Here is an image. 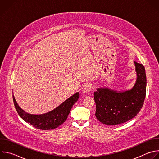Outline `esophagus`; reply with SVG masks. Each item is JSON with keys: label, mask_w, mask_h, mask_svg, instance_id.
Segmentation results:
<instances>
[{"label": "esophagus", "mask_w": 159, "mask_h": 159, "mask_svg": "<svg viewBox=\"0 0 159 159\" xmlns=\"http://www.w3.org/2000/svg\"><path fill=\"white\" fill-rule=\"evenodd\" d=\"M92 89H93V85L91 84H88L85 85V86L83 89V93L84 94L89 93L90 90H91Z\"/></svg>", "instance_id": "esophagus-1"}]
</instances>
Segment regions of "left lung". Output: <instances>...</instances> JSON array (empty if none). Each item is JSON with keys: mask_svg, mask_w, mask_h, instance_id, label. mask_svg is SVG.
<instances>
[{"mask_svg": "<svg viewBox=\"0 0 159 159\" xmlns=\"http://www.w3.org/2000/svg\"><path fill=\"white\" fill-rule=\"evenodd\" d=\"M137 80L130 90L117 91L109 88H98L94 93L96 116L103 124L116 125L125 123L140 111L146 96L147 78L142 64L134 62Z\"/></svg>", "mask_w": 159, "mask_h": 159, "instance_id": "obj_1", "label": "left lung"}]
</instances>
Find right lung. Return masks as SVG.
Here are the masks:
<instances>
[{
    "label": "right lung",
    "mask_w": 159,
    "mask_h": 159,
    "mask_svg": "<svg viewBox=\"0 0 159 159\" xmlns=\"http://www.w3.org/2000/svg\"><path fill=\"white\" fill-rule=\"evenodd\" d=\"M12 96L16 109L22 120L37 129L50 130L58 127L66 120L73 105L79 98V93L74 94L53 110L38 115L29 114L22 110L17 104L14 95Z\"/></svg>",
    "instance_id": "1"
}]
</instances>
